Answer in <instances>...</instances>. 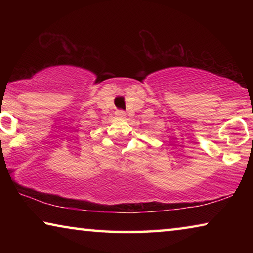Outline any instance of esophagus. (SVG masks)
Masks as SVG:
<instances>
[{"instance_id":"1","label":"esophagus","mask_w":253,"mask_h":253,"mask_svg":"<svg viewBox=\"0 0 253 253\" xmlns=\"http://www.w3.org/2000/svg\"><path fill=\"white\" fill-rule=\"evenodd\" d=\"M116 116L117 117H121V118H124L126 116V113L124 110H122V109H117L116 110Z\"/></svg>"}]
</instances>
